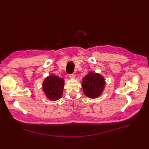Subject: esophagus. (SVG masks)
Masks as SVG:
<instances>
[{"instance_id":"1","label":"esophagus","mask_w":149,"mask_h":149,"mask_svg":"<svg viewBox=\"0 0 149 149\" xmlns=\"http://www.w3.org/2000/svg\"><path fill=\"white\" fill-rule=\"evenodd\" d=\"M70 78L71 79H74L75 78V74H71L70 75Z\"/></svg>"}]
</instances>
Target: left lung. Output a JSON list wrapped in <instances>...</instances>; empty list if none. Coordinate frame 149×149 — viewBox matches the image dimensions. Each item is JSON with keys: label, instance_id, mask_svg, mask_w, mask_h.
I'll return each mask as SVG.
<instances>
[{"label": "left lung", "instance_id": "1", "mask_svg": "<svg viewBox=\"0 0 149 149\" xmlns=\"http://www.w3.org/2000/svg\"><path fill=\"white\" fill-rule=\"evenodd\" d=\"M81 85L85 95L89 98L95 99L100 96L104 91L106 81L100 73L89 71L82 79Z\"/></svg>", "mask_w": 149, "mask_h": 149}]
</instances>
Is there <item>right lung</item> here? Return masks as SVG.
I'll return each instance as SVG.
<instances>
[{
    "label": "right lung",
    "mask_w": 149,
    "mask_h": 149,
    "mask_svg": "<svg viewBox=\"0 0 149 149\" xmlns=\"http://www.w3.org/2000/svg\"><path fill=\"white\" fill-rule=\"evenodd\" d=\"M65 80L55 74H51L44 79L42 89L48 100L55 101L61 97L63 92Z\"/></svg>",
    "instance_id": "1"
}]
</instances>
